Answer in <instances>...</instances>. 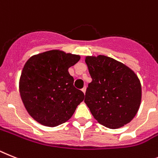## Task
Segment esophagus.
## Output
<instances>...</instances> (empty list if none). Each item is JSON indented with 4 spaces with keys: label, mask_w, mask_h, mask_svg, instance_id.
I'll return each mask as SVG.
<instances>
[{
    "label": "esophagus",
    "mask_w": 158,
    "mask_h": 158,
    "mask_svg": "<svg viewBox=\"0 0 158 158\" xmlns=\"http://www.w3.org/2000/svg\"><path fill=\"white\" fill-rule=\"evenodd\" d=\"M86 89H87V88H86V87H84L83 88H82V91H83L84 94H85V92H86Z\"/></svg>",
    "instance_id": "obj_1"
}]
</instances>
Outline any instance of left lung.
<instances>
[{
  "instance_id": "8db88e82",
  "label": "left lung",
  "mask_w": 158,
  "mask_h": 158,
  "mask_svg": "<svg viewBox=\"0 0 158 158\" xmlns=\"http://www.w3.org/2000/svg\"><path fill=\"white\" fill-rule=\"evenodd\" d=\"M85 62L92 81L84 102L94 118L109 128L129 123L141 100L138 77L125 65L104 55L86 57Z\"/></svg>"
}]
</instances>
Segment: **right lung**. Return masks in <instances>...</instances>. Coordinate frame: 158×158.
<instances>
[{"mask_svg": "<svg viewBox=\"0 0 158 158\" xmlns=\"http://www.w3.org/2000/svg\"><path fill=\"white\" fill-rule=\"evenodd\" d=\"M79 59V55L50 50L32 56L24 66L20 95L29 114L42 125L55 127L67 121L84 99L68 72Z\"/></svg>", "mask_w": 158, "mask_h": 158, "instance_id": "add662e5", "label": "right lung"}]
</instances>
